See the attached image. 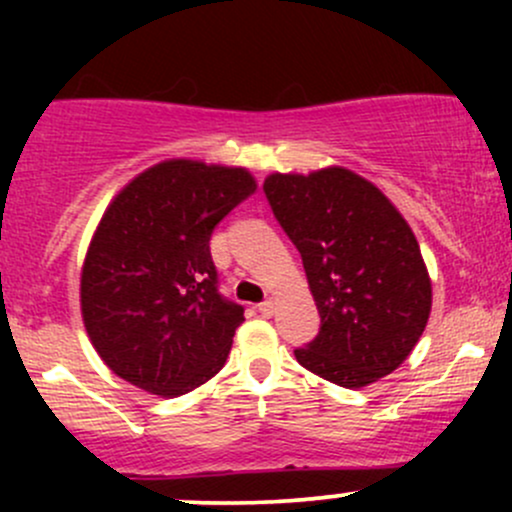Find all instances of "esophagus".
<instances>
[{
  "label": "esophagus",
  "mask_w": 512,
  "mask_h": 512,
  "mask_svg": "<svg viewBox=\"0 0 512 512\" xmlns=\"http://www.w3.org/2000/svg\"><path fill=\"white\" fill-rule=\"evenodd\" d=\"M257 310H260L264 317H272L276 313V303L272 301V298H269V301H264V303L257 305Z\"/></svg>",
  "instance_id": "esophagus-1"
}]
</instances>
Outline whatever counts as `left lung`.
Wrapping results in <instances>:
<instances>
[{"label":"left lung","mask_w":512,"mask_h":512,"mask_svg":"<svg viewBox=\"0 0 512 512\" xmlns=\"http://www.w3.org/2000/svg\"><path fill=\"white\" fill-rule=\"evenodd\" d=\"M264 195L301 252L320 332L296 361L334 385L366 387L404 363L431 315L409 223L373 182L346 168L274 173Z\"/></svg>","instance_id":"obj_1"}]
</instances>
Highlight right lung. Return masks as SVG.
<instances>
[{
  "label": "right lung",
  "mask_w": 512,
  "mask_h": 512,
  "mask_svg": "<svg viewBox=\"0 0 512 512\" xmlns=\"http://www.w3.org/2000/svg\"><path fill=\"white\" fill-rule=\"evenodd\" d=\"M255 190L245 168L173 158L110 202L81 269V315L115 375L180 397L223 368L245 308L219 293L209 240Z\"/></svg>",
  "instance_id": "right-lung-1"
}]
</instances>
